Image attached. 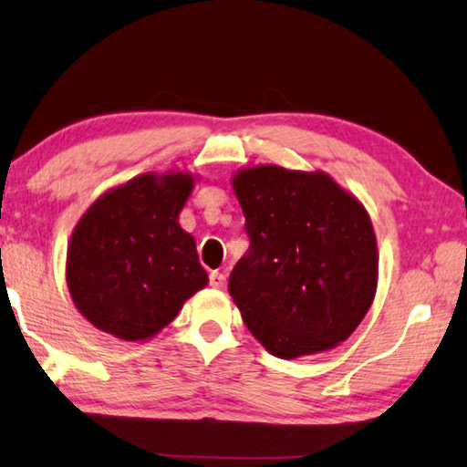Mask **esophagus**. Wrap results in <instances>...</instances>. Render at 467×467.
<instances>
[{"label": "esophagus", "instance_id": "esophagus-1", "mask_svg": "<svg viewBox=\"0 0 467 467\" xmlns=\"http://www.w3.org/2000/svg\"><path fill=\"white\" fill-rule=\"evenodd\" d=\"M209 283H211V287L223 289V287H225V275L219 273V271H213V273L209 275Z\"/></svg>", "mask_w": 467, "mask_h": 467}]
</instances>
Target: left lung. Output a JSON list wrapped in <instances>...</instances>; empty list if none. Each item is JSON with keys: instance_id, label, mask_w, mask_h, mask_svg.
I'll use <instances>...</instances> for the list:
<instances>
[{"instance_id": "obj_1", "label": "left lung", "mask_w": 467, "mask_h": 467, "mask_svg": "<svg viewBox=\"0 0 467 467\" xmlns=\"http://www.w3.org/2000/svg\"><path fill=\"white\" fill-rule=\"evenodd\" d=\"M234 192L250 248L229 275L248 330L281 358L337 347L369 312L378 244L361 202L324 171L242 170Z\"/></svg>"}]
</instances>
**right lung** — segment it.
<instances>
[{
	"label": "right lung",
	"mask_w": 467,
	"mask_h": 467,
	"mask_svg": "<svg viewBox=\"0 0 467 467\" xmlns=\"http://www.w3.org/2000/svg\"><path fill=\"white\" fill-rule=\"evenodd\" d=\"M192 184L184 171L141 174L79 219L65 276L73 304L98 330L129 342L151 338L207 285L194 238L178 225Z\"/></svg>",
	"instance_id": "obj_1"
}]
</instances>
